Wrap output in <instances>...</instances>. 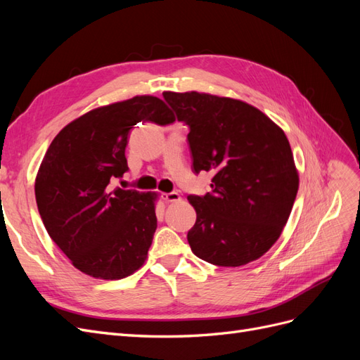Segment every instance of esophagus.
<instances>
[{"mask_svg":"<svg viewBox=\"0 0 360 360\" xmlns=\"http://www.w3.org/2000/svg\"><path fill=\"white\" fill-rule=\"evenodd\" d=\"M162 198H163V201H167V202H177V201H180V193H177V192L162 193Z\"/></svg>","mask_w":360,"mask_h":360,"instance_id":"34e87169","label":"esophagus"}]
</instances>
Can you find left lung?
Listing matches in <instances>:
<instances>
[{
  "label": "left lung",
  "mask_w": 360,
  "mask_h": 360,
  "mask_svg": "<svg viewBox=\"0 0 360 360\" xmlns=\"http://www.w3.org/2000/svg\"><path fill=\"white\" fill-rule=\"evenodd\" d=\"M189 127L195 174L213 171L212 192L189 195L197 222L192 252L207 263L238 267L274 246L288 221L299 176L284 130L257 108L205 93H163Z\"/></svg>",
  "instance_id": "left-lung-1"
}]
</instances>
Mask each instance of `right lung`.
Instances as JSON below:
<instances>
[{
    "label": "right lung",
    "instance_id": "add662e5",
    "mask_svg": "<svg viewBox=\"0 0 360 360\" xmlns=\"http://www.w3.org/2000/svg\"><path fill=\"white\" fill-rule=\"evenodd\" d=\"M176 122L158 97L97 108L53 138L36 179L48 234L72 264L101 279H122L144 264L158 226L155 195L114 188L129 169L126 146L136 123Z\"/></svg>",
    "mask_w": 360,
    "mask_h": 360
}]
</instances>
